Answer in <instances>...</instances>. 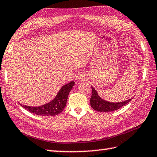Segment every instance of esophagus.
<instances>
[{"mask_svg": "<svg viewBox=\"0 0 157 157\" xmlns=\"http://www.w3.org/2000/svg\"><path fill=\"white\" fill-rule=\"evenodd\" d=\"M78 79H80V78H78Z\"/></svg>", "mask_w": 157, "mask_h": 157, "instance_id": "esophagus-1", "label": "esophagus"}]
</instances>
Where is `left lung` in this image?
Listing matches in <instances>:
<instances>
[{
    "instance_id": "1",
    "label": "left lung",
    "mask_w": 157,
    "mask_h": 157,
    "mask_svg": "<svg viewBox=\"0 0 157 157\" xmlns=\"http://www.w3.org/2000/svg\"><path fill=\"white\" fill-rule=\"evenodd\" d=\"M91 88H92V95L90 99V106L94 110L99 112H112V111L118 110L132 99V98H131L124 101L115 102V103L110 102L100 98L95 88L93 86H91Z\"/></svg>"
}]
</instances>
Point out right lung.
Here are the masks:
<instances>
[{
    "label": "right lung",
    "mask_w": 157,
    "mask_h": 157,
    "mask_svg": "<svg viewBox=\"0 0 157 157\" xmlns=\"http://www.w3.org/2000/svg\"><path fill=\"white\" fill-rule=\"evenodd\" d=\"M75 82L73 81L70 82L69 83L62 86L59 89V92L57 94L53 100L49 101L44 105L40 106H29L27 105L21 104L25 109L29 112L32 113L37 115L41 116H55L60 113L64 109L66 106L68 95L70 91L72 89Z\"/></svg>",
    "instance_id": "right-lung-1"
}]
</instances>
